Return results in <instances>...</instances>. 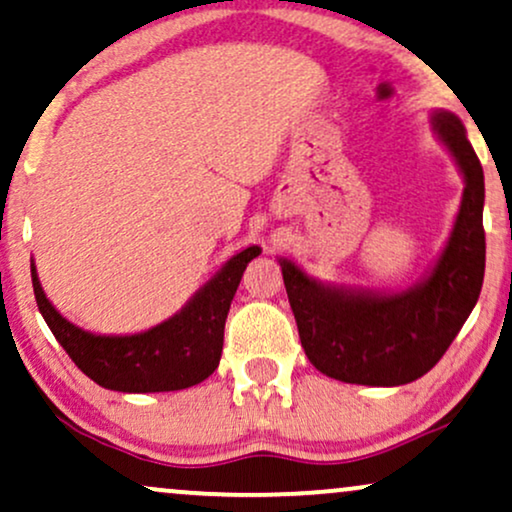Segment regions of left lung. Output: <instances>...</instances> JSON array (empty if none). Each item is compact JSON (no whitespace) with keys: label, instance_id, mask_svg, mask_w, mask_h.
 I'll return each instance as SVG.
<instances>
[{"label":"left lung","instance_id":"obj_1","mask_svg":"<svg viewBox=\"0 0 512 512\" xmlns=\"http://www.w3.org/2000/svg\"><path fill=\"white\" fill-rule=\"evenodd\" d=\"M435 137L463 177L454 229L428 274L406 290L347 288L281 257L304 354L328 378L394 387L425 375L463 328L484 281V172L458 115L432 111Z\"/></svg>","mask_w":512,"mask_h":512}]
</instances>
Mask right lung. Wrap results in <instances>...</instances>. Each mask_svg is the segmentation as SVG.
I'll return each instance as SVG.
<instances>
[{
	"label": "right lung",
	"instance_id": "add662e5",
	"mask_svg": "<svg viewBox=\"0 0 512 512\" xmlns=\"http://www.w3.org/2000/svg\"><path fill=\"white\" fill-rule=\"evenodd\" d=\"M262 248L250 245L226 260L170 319L132 335H99L68 321L44 295L30 260L37 307L75 366L96 385L115 392H174L203 383L222 359L224 323L238 283Z\"/></svg>",
	"mask_w": 512,
	"mask_h": 512
}]
</instances>
